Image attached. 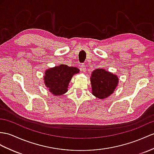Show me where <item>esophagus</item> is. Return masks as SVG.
<instances>
[{"instance_id":"esophagus-1","label":"esophagus","mask_w":154,"mask_h":154,"mask_svg":"<svg viewBox=\"0 0 154 154\" xmlns=\"http://www.w3.org/2000/svg\"><path fill=\"white\" fill-rule=\"evenodd\" d=\"M80 70H82V71H83V72H85L86 71V68H85V65L84 64H82L80 65Z\"/></svg>"}]
</instances>
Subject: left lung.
<instances>
[{
	"label": "left lung",
	"instance_id": "obj_1",
	"mask_svg": "<svg viewBox=\"0 0 154 154\" xmlns=\"http://www.w3.org/2000/svg\"><path fill=\"white\" fill-rule=\"evenodd\" d=\"M91 83L92 94L97 98L103 99L114 92L118 84V78L105 70L98 69L92 72Z\"/></svg>",
	"mask_w": 154,
	"mask_h": 154
}]
</instances>
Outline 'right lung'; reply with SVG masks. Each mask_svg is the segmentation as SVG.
I'll return each mask as SVG.
<instances>
[{
	"mask_svg": "<svg viewBox=\"0 0 154 154\" xmlns=\"http://www.w3.org/2000/svg\"><path fill=\"white\" fill-rule=\"evenodd\" d=\"M76 67L61 65L48 69L45 72L44 82L54 95H61L67 91L69 82L74 74L79 72Z\"/></svg>",
	"mask_w": 154,
	"mask_h": 154,
	"instance_id": "1",
	"label": "right lung"
}]
</instances>
